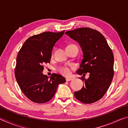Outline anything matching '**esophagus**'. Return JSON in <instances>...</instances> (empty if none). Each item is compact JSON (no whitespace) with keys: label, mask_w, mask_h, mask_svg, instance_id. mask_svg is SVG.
Instances as JSON below:
<instances>
[{"label":"esophagus","mask_w":128,"mask_h":128,"mask_svg":"<svg viewBox=\"0 0 128 128\" xmlns=\"http://www.w3.org/2000/svg\"><path fill=\"white\" fill-rule=\"evenodd\" d=\"M66 81H72L73 80L72 78H68V77H66Z\"/></svg>","instance_id":"esophagus-1"}]
</instances>
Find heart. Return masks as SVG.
<instances>
[{
  "label": "heart",
  "mask_w": 128,
  "mask_h": 128,
  "mask_svg": "<svg viewBox=\"0 0 128 128\" xmlns=\"http://www.w3.org/2000/svg\"><path fill=\"white\" fill-rule=\"evenodd\" d=\"M72 46H76V45H75V44H72L69 45V46H67V47H72ZM67 47H66V48H67ZM73 68H74V66H70V67L67 66H62L59 67V68L58 69V72H60V73H62V74L68 75V74H70V69Z\"/></svg>",
  "instance_id": "1"
}]
</instances>
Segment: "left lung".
Listing matches in <instances>:
<instances>
[{"label":"left lung","instance_id":"1","mask_svg":"<svg viewBox=\"0 0 128 128\" xmlns=\"http://www.w3.org/2000/svg\"><path fill=\"white\" fill-rule=\"evenodd\" d=\"M69 37L79 43L83 51L82 59L77 73H89L85 84L74 95L77 100L85 104L99 100L109 88L114 74V57L107 40L100 32L89 28H80L66 32Z\"/></svg>","mask_w":128,"mask_h":128}]
</instances>
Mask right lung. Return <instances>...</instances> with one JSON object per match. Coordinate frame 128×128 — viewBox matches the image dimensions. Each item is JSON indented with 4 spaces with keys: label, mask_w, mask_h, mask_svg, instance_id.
Instances as JSON below:
<instances>
[{
    "label": "right lung",
    "mask_w": 128,
    "mask_h": 128,
    "mask_svg": "<svg viewBox=\"0 0 128 128\" xmlns=\"http://www.w3.org/2000/svg\"><path fill=\"white\" fill-rule=\"evenodd\" d=\"M46 32L30 36L26 40L17 56L15 77L26 96L36 103H44L53 98L59 84L66 78L53 73L50 78L42 73L43 65L50 62L51 52L56 42L63 36Z\"/></svg>",
    "instance_id": "obj_1"
}]
</instances>
